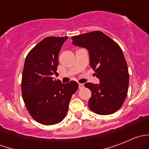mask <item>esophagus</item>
I'll return each mask as SVG.
<instances>
[{
    "instance_id": "34e87169",
    "label": "esophagus",
    "mask_w": 149,
    "mask_h": 149,
    "mask_svg": "<svg viewBox=\"0 0 149 149\" xmlns=\"http://www.w3.org/2000/svg\"><path fill=\"white\" fill-rule=\"evenodd\" d=\"M79 88H83L84 87V85L83 84H79Z\"/></svg>"
}]
</instances>
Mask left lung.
Instances as JSON below:
<instances>
[{
	"mask_svg": "<svg viewBox=\"0 0 149 149\" xmlns=\"http://www.w3.org/2000/svg\"><path fill=\"white\" fill-rule=\"evenodd\" d=\"M72 40L88 49L90 66L100 81L84 84L91 91L88 107L98 115L114 113L123 106L128 90V68L120 47L100 31L73 36Z\"/></svg>",
	"mask_w": 149,
	"mask_h": 149,
	"instance_id": "left-lung-1",
	"label": "left lung"
}]
</instances>
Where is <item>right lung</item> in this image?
I'll use <instances>...</instances> for the list:
<instances>
[{"mask_svg":"<svg viewBox=\"0 0 149 149\" xmlns=\"http://www.w3.org/2000/svg\"><path fill=\"white\" fill-rule=\"evenodd\" d=\"M68 37H48L29 52L22 80V97L34 120L45 125L65 118L72 95L79 85L74 81L62 84L53 80L57 74L58 55Z\"/></svg>","mask_w":149,"mask_h":149,"instance_id":"add662e5","label":"right lung"}]
</instances>
